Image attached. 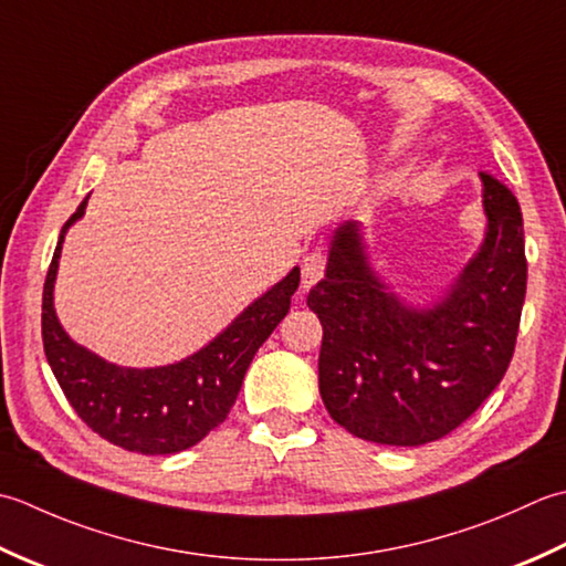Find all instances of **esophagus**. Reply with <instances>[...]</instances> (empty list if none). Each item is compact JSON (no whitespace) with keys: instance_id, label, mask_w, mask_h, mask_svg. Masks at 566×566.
I'll return each instance as SVG.
<instances>
[{"instance_id":"34e87169","label":"esophagus","mask_w":566,"mask_h":566,"mask_svg":"<svg viewBox=\"0 0 566 566\" xmlns=\"http://www.w3.org/2000/svg\"><path fill=\"white\" fill-rule=\"evenodd\" d=\"M325 253L322 251H313L307 253V256L303 259V291H307V287H313L322 275H325Z\"/></svg>"}]
</instances>
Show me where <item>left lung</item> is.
<instances>
[{
  "label": "left lung",
  "instance_id": "8db88e82",
  "mask_svg": "<svg viewBox=\"0 0 566 566\" xmlns=\"http://www.w3.org/2000/svg\"><path fill=\"white\" fill-rule=\"evenodd\" d=\"M486 232L430 305H412L368 256L359 222L329 239L327 269L307 295L322 322L319 396L334 422L366 442L418 447L457 430L501 384L525 303L523 212L479 172Z\"/></svg>",
  "mask_w": 566,
  "mask_h": 566
}]
</instances>
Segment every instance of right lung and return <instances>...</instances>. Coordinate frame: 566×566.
Segmentation results:
<instances>
[{
  "instance_id": "1",
  "label": "right lung",
  "mask_w": 566,
  "mask_h": 566,
  "mask_svg": "<svg viewBox=\"0 0 566 566\" xmlns=\"http://www.w3.org/2000/svg\"><path fill=\"white\" fill-rule=\"evenodd\" d=\"M87 200L90 195L63 224L45 275L41 313L45 359L80 420L102 440L151 457L182 452L224 422L253 354L291 310L300 269L271 285L186 359L154 368L112 364L71 339L53 305L63 241L67 229L83 219Z\"/></svg>"
}]
</instances>
